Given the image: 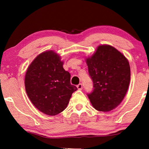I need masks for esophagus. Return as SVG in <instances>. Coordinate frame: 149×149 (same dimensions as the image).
I'll return each instance as SVG.
<instances>
[{
    "mask_svg": "<svg viewBox=\"0 0 149 149\" xmlns=\"http://www.w3.org/2000/svg\"><path fill=\"white\" fill-rule=\"evenodd\" d=\"M77 88H78V89H79V90H81V89H83V85L81 83H79V84L77 85Z\"/></svg>",
    "mask_w": 149,
    "mask_h": 149,
    "instance_id": "obj_1",
    "label": "esophagus"
}]
</instances>
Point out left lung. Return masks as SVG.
Here are the masks:
<instances>
[{
	"instance_id": "left-lung-1",
	"label": "left lung",
	"mask_w": 149,
	"mask_h": 149,
	"mask_svg": "<svg viewBox=\"0 0 149 149\" xmlns=\"http://www.w3.org/2000/svg\"><path fill=\"white\" fill-rule=\"evenodd\" d=\"M93 90L88 93L95 109L108 112L120 104L127 93L130 81L127 59L109 45L97 47L92 56L86 58Z\"/></svg>"
}]
</instances>
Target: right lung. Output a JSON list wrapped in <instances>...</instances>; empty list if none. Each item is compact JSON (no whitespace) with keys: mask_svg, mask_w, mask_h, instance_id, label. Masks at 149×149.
<instances>
[{"mask_svg":"<svg viewBox=\"0 0 149 149\" xmlns=\"http://www.w3.org/2000/svg\"><path fill=\"white\" fill-rule=\"evenodd\" d=\"M25 89L34 107L51 116L64 111L77 89L70 84V74L63 68L60 56L52 50L41 53L28 66Z\"/></svg>","mask_w":149,"mask_h":149,"instance_id":"add662e5","label":"right lung"}]
</instances>
